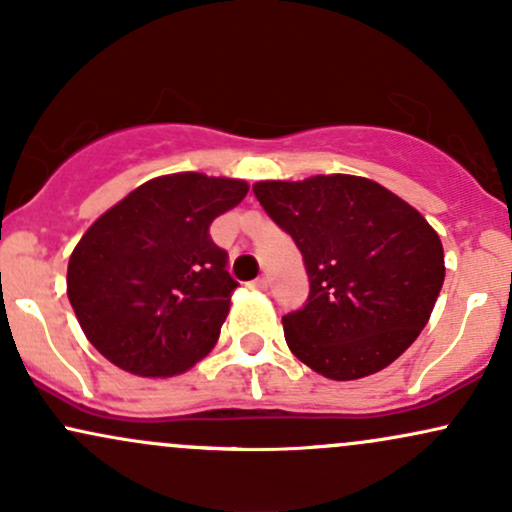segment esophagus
Masks as SVG:
<instances>
[{
  "label": "esophagus",
  "instance_id": "34e87169",
  "mask_svg": "<svg viewBox=\"0 0 512 512\" xmlns=\"http://www.w3.org/2000/svg\"><path fill=\"white\" fill-rule=\"evenodd\" d=\"M252 286H255V289H260V291H267L269 279H267V276H257V279L252 281Z\"/></svg>",
  "mask_w": 512,
  "mask_h": 512
}]
</instances>
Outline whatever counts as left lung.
<instances>
[{"label": "left lung", "instance_id": "obj_1", "mask_svg": "<svg viewBox=\"0 0 512 512\" xmlns=\"http://www.w3.org/2000/svg\"><path fill=\"white\" fill-rule=\"evenodd\" d=\"M252 192L308 272V301L281 320L293 356L332 380L366 378L402 356L445 279L443 245L424 216L356 175L267 180Z\"/></svg>", "mask_w": 512, "mask_h": 512}]
</instances>
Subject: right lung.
<instances>
[{"label": "right lung", "instance_id": "1", "mask_svg": "<svg viewBox=\"0 0 512 512\" xmlns=\"http://www.w3.org/2000/svg\"><path fill=\"white\" fill-rule=\"evenodd\" d=\"M245 195L243 180L163 175L88 228L69 257L67 296L110 363L166 378L214 349L238 281L209 226Z\"/></svg>", "mask_w": 512, "mask_h": 512}]
</instances>
